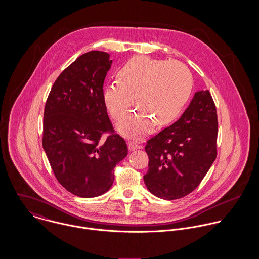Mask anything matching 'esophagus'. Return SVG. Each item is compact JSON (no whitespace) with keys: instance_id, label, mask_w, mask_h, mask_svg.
I'll use <instances>...</instances> for the list:
<instances>
[{"instance_id":"34e87169","label":"esophagus","mask_w":259,"mask_h":259,"mask_svg":"<svg viewBox=\"0 0 259 259\" xmlns=\"http://www.w3.org/2000/svg\"><path fill=\"white\" fill-rule=\"evenodd\" d=\"M127 146H128V149H130L131 151H132V150H136V149H138V148H141V146H139V145H137L136 143H133V142H128Z\"/></svg>"}]
</instances>
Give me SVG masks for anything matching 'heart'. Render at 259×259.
<instances>
[{
  "label": "heart",
  "mask_w": 259,
  "mask_h": 259,
  "mask_svg": "<svg viewBox=\"0 0 259 259\" xmlns=\"http://www.w3.org/2000/svg\"><path fill=\"white\" fill-rule=\"evenodd\" d=\"M118 81L104 90V103L113 119H119L133 104L138 108L116 125L128 139L149 135L155 122L172 121L187 102L192 77L184 64L139 56L126 62L117 73Z\"/></svg>",
  "instance_id": "b5f03b06"
}]
</instances>
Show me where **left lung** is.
Segmentation results:
<instances>
[{
    "mask_svg": "<svg viewBox=\"0 0 259 259\" xmlns=\"http://www.w3.org/2000/svg\"><path fill=\"white\" fill-rule=\"evenodd\" d=\"M218 127L209 91L196 92L180 119L148 141V190L166 200L193 191L217 158Z\"/></svg>",
    "mask_w": 259,
    "mask_h": 259,
    "instance_id": "1",
    "label": "left lung"
}]
</instances>
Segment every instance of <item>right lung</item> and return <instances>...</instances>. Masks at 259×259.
<instances>
[{"label":"right lung","instance_id":"obj_1","mask_svg":"<svg viewBox=\"0 0 259 259\" xmlns=\"http://www.w3.org/2000/svg\"><path fill=\"white\" fill-rule=\"evenodd\" d=\"M111 63L106 52L81 55L58 76L45 107L42 148L58 182L79 197L107 192L115 165L127 155L104 103ZM104 132L111 135L101 143Z\"/></svg>","mask_w":259,"mask_h":259}]
</instances>
